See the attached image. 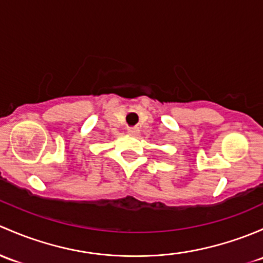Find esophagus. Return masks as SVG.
<instances>
[{"label": "esophagus", "instance_id": "34e87169", "mask_svg": "<svg viewBox=\"0 0 263 263\" xmlns=\"http://www.w3.org/2000/svg\"><path fill=\"white\" fill-rule=\"evenodd\" d=\"M128 133L130 135H138L139 134V128H138V126H129Z\"/></svg>", "mask_w": 263, "mask_h": 263}]
</instances>
